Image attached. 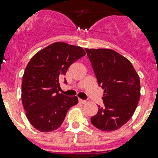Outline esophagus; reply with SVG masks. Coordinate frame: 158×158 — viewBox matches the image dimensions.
I'll return each mask as SVG.
<instances>
[{
	"label": "esophagus",
	"mask_w": 158,
	"mask_h": 158,
	"mask_svg": "<svg viewBox=\"0 0 158 158\" xmlns=\"http://www.w3.org/2000/svg\"><path fill=\"white\" fill-rule=\"evenodd\" d=\"M79 103H81V104H85L86 102H87V101H86V100L79 99Z\"/></svg>",
	"instance_id": "obj_1"
}]
</instances>
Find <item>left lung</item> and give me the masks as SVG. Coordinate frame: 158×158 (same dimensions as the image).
I'll return each instance as SVG.
<instances>
[{
  "instance_id": "obj_1",
  "label": "left lung",
  "mask_w": 158,
  "mask_h": 158,
  "mask_svg": "<svg viewBox=\"0 0 158 158\" xmlns=\"http://www.w3.org/2000/svg\"><path fill=\"white\" fill-rule=\"evenodd\" d=\"M97 83L104 89L103 106L91 118L105 131L118 130L132 117L140 97L139 77L132 64L112 49L85 48Z\"/></svg>"
}]
</instances>
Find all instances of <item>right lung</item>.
I'll list each match as a JSON object with an SVG mask.
<instances>
[{
	"label": "right lung",
	"mask_w": 158,
	"mask_h": 158,
	"mask_svg": "<svg viewBox=\"0 0 158 158\" xmlns=\"http://www.w3.org/2000/svg\"><path fill=\"white\" fill-rule=\"evenodd\" d=\"M85 54L81 47L56 42L28 62L22 82V102L28 121L36 130L49 132L57 129L69 109L77 105V97L59 93V81L70 65Z\"/></svg>",
	"instance_id": "add662e5"
}]
</instances>
